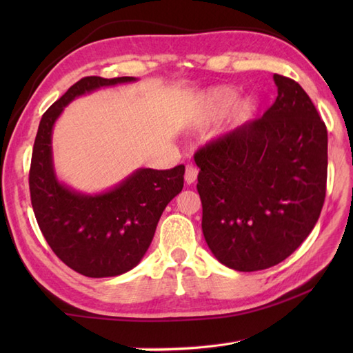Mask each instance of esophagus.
Listing matches in <instances>:
<instances>
[{
  "label": "esophagus",
  "instance_id": "obj_1",
  "mask_svg": "<svg viewBox=\"0 0 353 353\" xmlns=\"http://www.w3.org/2000/svg\"><path fill=\"white\" fill-rule=\"evenodd\" d=\"M197 174H199V170L196 167H192V165H188L185 171V182L188 185H192L197 181Z\"/></svg>",
  "mask_w": 353,
  "mask_h": 353
}]
</instances>
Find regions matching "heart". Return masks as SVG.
I'll return each mask as SVG.
<instances>
[{"mask_svg": "<svg viewBox=\"0 0 353 353\" xmlns=\"http://www.w3.org/2000/svg\"><path fill=\"white\" fill-rule=\"evenodd\" d=\"M236 89L230 86H215L208 89L206 92L200 95L194 110V124L201 127L212 123L215 118H219L226 110L232 102L236 99ZM234 103V102H233ZM253 110V103L250 99L236 100L229 112V123L238 124L243 119L250 115Z\"/></svg>", "mask_w": 353, "mask_h": 353, "instance_id": "1", "label": "heart"}]
</instances>
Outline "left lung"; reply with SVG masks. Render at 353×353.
Masks as SVG:
<instances>
[{"label": "left lung", "instance_id": "1", "mask_svg": "<svg viewBox=\"0 0 353 353\" xmlns=\"http://www.w3.org/2000/svg\"><path fill=\"white\" fill-rule=\"evenodd\" d=\"M273 79L277 97L264 115L194 156L208 247L236 272L287 259L311 234L325 203L326 125L297 81Z\"/></svg>", "mask_w": 353, "mask_h": 353}]
</instances>
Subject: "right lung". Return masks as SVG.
Wrapping results in <instances>:
<instances>
[{
  "instance_id": "obj_1",
  "label": "right lung",
  "mask_w": 353,
  "mask_h": 353,
  "mask_svg": "<svg viewBox=\"0 0 353 353\" xmlns=\"http://www.w3.org/2000/svg\"><path fill=\"white\" fill-rule=\"evenodd\" d=\"M137 77H85L45 112L34 139L30 196L42 235L66 265L88 277L130 272L147 253L163 209L183 188L185 165L171 170L138 168L114 188L86 194L57 179L52 129L63 109L97 89Z\"/></svg>"
}]
</instances>
